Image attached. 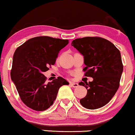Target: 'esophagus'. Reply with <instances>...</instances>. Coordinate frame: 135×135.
<instances>
[{
    "label": "esophagus",
    "instance_id": "34e87169",
    "mask_svg": "<svg viewBox=\"0 0 135 135\" xmlns=\"http://www.w3.org/2000/svg\"><path fill=\"white\" fill-rule=\"evenodd\" d=\"M70 85L71 86H72L73 88H77V86H79V84L76 83H73V82H72V83H70Z\"/></svg>",
    "mask_w": 135,
    "mask_h": 135
}]
</instances>
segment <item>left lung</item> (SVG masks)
Segmentation results:
<instances>
[{
  "label": "left lung",
  "mask_w": 135,
  "mask_h": 135,
  "mask_svg": "<svg viewBox=\"0 0 135 135\" xmlns=\"http://www.w3.org/2000/svg\"><path fill=\"white\" fill-rule=\"evenodd\" d=\"M71 45L84 56L85 76L93 79L88 83H79L88 91L80 100V104L88 109L102 107L110 101L119 87L123 72L120 52L111 42L97 37L76 38Z\"/></svg>",
  "instance_id": "obj_1"
}]
</instances>
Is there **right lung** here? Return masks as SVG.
I'll use <instances>...</instances> for the list:
<instances>
[{
  "mask_svg": "<svg viewBox=\"0 0 135 135\" xmlns=\"http://www.w3.org/2000/svg\"><path fill=\"white\" fill-rule=\"evenodd\" d=\"M69 40L47 36L28 40L18 47L13 55L11 77L21 100L37 111H44L53 104L58 90L69 83L63 77L46 83L43 74L55 65L58 52Z\"/></svg>",
  "mask_w": 135,
  "mask_h": 135,
  "instance_id": "obj_1",
  "label": "right lung"
}]
</instances>
